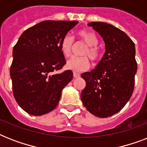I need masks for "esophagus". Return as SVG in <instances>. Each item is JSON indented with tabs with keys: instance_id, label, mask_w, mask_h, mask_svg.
Here are the masks:
<instances>
[{
	"instance_id": "1",
	"label": "esophagus",
	"mask_w": 147,
	"mask_h": 147,
	"mask_svg": "<svg viewBox=\"0 0 147 147\" xmlns=\"http://www.w3.org/2000/svg\"><path fill=\"white\" fill-rule=\"evenodd\" d=\"M73 77L75 78H78V77H80V74L77 73V72H74V73H73Z\"/></svg>"
}]
</instances>
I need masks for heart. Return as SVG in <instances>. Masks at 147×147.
<instances>
[{
    "label": "heart",
    "instance_id": "obj_1",
    "mask_svg": "<svg viewBox=\"0 0 147 147\" xmlns=\"http://www.w3.org/2000/svg\"><path fill=\"white\" fill-rule=\"evenodd\" d=\"M78 40L85 44L81 54L83 56H75L71 58L66 62V68L69 70L79 72L88 69L90 65V59L96 62L100 59V52L96 45L98 43V37L94 32L88 30H81L77 32ZM74 47V39L71 36L67 34L62 38L60 42V50L62 55L65 57L70 56Z\"/></svg>",
    "mask_w": 147,
    "mask_h": 147
}]
</instances>
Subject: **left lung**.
I'll return each instance as SVG.
<instances>
[{
	"label": "left lung",
	"mask_w": 147,
	"mask_h": 147,
	"mask_svg": "<svg viewBox=\"0 0 147 147\" xmlns=\"http://www.w3.org/2000/svg\"><path fill=\"white\" fill-rule=\"evenodd\" d=\"M102 37L105 53L95 69L82 74L86 86L81 99L86 109L99 117L119 112L132 95L137 73L135 45L123 31L111 24L91 22Z\"/></svg>",
	"instance_id": "8db88e82"
}]
</instances>
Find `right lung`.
I'll return each instance as SVG.
<instances>
[{
    "instance_id": "add662e5",
    "label": "right lung",
    "mask_w": 147,
    "mask_h": 147,
    "mask_svg": "<svg viewBox=\"0 0 147 147\" xmlns=\"http://www.w3.org/2000/svg\"><path fill=\"white\" fill-rule=\"evenodd\" d=\"M78 21L45 20L25 30L13 49L10 74L15 100L22 109L34 116L52 111L73 73L59 70L66 62L60 42Z\"/></svg>"
}]
</instances>
